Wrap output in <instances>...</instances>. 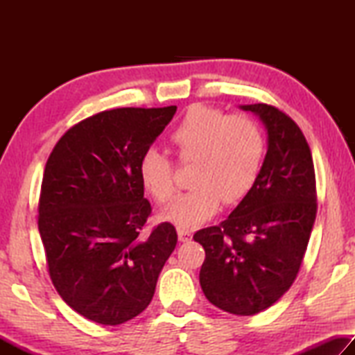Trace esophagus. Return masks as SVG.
Instances as JSON below:
<instances>
[{
    "instance_id": "esophagus-1",
    "label": "esophagus",
    "mask_w": 355,
    "mask_h": 355,
    "mask_svg": "<svg viewBox=\"0 0 355 355\" xmlns=\"http://www.w3.org/2000/svg\"><path fill=\"white\" fill-rule=\"evenodd\" d=\"M192 238V232L188 230V228H178V239L182 243H188Z\"/></svg>"
}]
</instances>
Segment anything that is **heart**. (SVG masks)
Here are the masks:
<instances>
[{
    "instance_id": "obj_1",
    "label": "heart",
    "mask_w": 355,
    "mask_h": 355,
    "mask_svg": "<svg viewBox=\"0 0 355 355\" xmlns=\"http://www.w3.org/2000/svg\"><path fill=\"white\" fill-rule=\"evenodd\" d=\"M169 141L180 164L194 163L192 189L163 213L175 225H199L218 213L222 202L236 205L254 188L264 158V136L248 114L227 116L219 107L192 105L171 131ZM139 177L156 202L167 203L175 194L173 163L158 148L142 155Z\"/></svg>"
}]
</instances>
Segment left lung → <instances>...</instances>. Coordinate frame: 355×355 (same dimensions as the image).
I'll return each instance as SVG.
<instances>
[{"label": "left lung", "mask_w": 355, "mask_h": 355, "mask_svg": "<svg viewBox=\"0 0 355 355\" xmlns=\"http://www.w3.org/2000/svg\"><path fill=\"white\" fill-rule=\"evenodd\" d=\"M260 116L268 153L248 196L219 225L194 233L205 249L200 286L216 307L250 316L290 290L316 218V178L307 139L284 111L241 106Z\"/></svg>", "instance_id": "left-lung-1"}]
</instances>
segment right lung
Listing matches in <instances>:
<instances>
[{
  "instance_id": "1",
  "label": "right lung",
  "mask_w": 355,
  "mask_h": 355,
  "mask_svg": "<svg viewBox=\"0 0 355 355\" xmlns=\"http://www.w3.org/2000/svg\"><path fill=\"white\" fill-rule=\"evenodd\" d=\"M175 111L98 112L65 131L46 161L37 224L48 274L65 304L94 322L142 313L177 245L171 222L141 235L152 205L139 177L142 155Z\"/></svg>"
}]
</instances>
